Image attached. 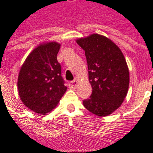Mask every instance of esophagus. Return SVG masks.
<instances>
[{
  "mask_svg": "<svg viewBox=\"0 0 153 153\" xmlns=\"http://www.w3.org/2000/svg\"><path fill=\"white\" fill-rule=\"evenodd\" d=\"M77 86H78V81L77 80H73V81L69 83V87L71 88H75Z\"/></svg>",
  "mask_w": 153,
  "mask_h": 153,
  "instance_id": "1",
  "label": "esophagus"
}]
</instances>
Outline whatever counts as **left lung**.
I'll use <instances>...</instances> for the list:
<instances>
[{"instance_id": "left-lung-1", "label": "left lung", "mask_w": 153, "mask_h": 153, "mask_svg": "<svg viewBox=\"0 0 153 153\" xmlns=\"http://www.w3.org/2000/svg\"><path fill=\"white\" fill-rule=\"evenodd\" d=\"M76 42L85 51L93 88L89 98L83 101V106L94 115H109L120 106L128 93L129 73L125 56L113 42L102 35Z\"/></svg>"}]
</instances>
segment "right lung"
Here are the masks:
<instances>
[{
    "mask_svg": "<svg viewBox=\"0 0 153 153\" xmlns=\"http://www.w3.org/2000/svg\"><path fill=\"white\" fill-rule=\"evenodd\" d=\"M60 45L42 44L28 55L18 77V90L25 106L45 115L57 106L67 88L57 60Z\"/></svg>",
    "mask_w": 153,
    "mask_h": 153,
    "instance_id": "1",
    "label": "right lung"
}]
</instances>
